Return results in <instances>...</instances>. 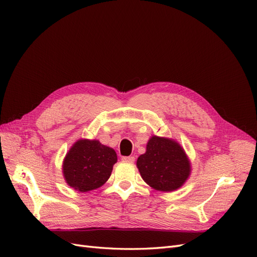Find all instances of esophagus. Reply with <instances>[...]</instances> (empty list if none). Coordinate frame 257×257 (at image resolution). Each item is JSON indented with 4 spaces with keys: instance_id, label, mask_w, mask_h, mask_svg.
<instances>
[{
    "instance_id": "obj_1",
    "label": "esophagus",
    "mask_w": 257,
    "mask_h": 257,
    "mask_svg": "<svg viewBox=\"0 0 257 257\" xmlns=\"http://www.w3.org/2000/svg\"><path fill=\"white\" fill-rule=\"evenodd\" d=\"M122 161L125 163H134L135 162V158L134 157H123Z\"/></svg>"
}]
</instances>
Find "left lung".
Returning a JSON list of instances; mask_svg holds the SVG:
<instances>
[{
  "label": "left lung",
  "mask_w": 257,
  "mask_h": 257,
  "mask_svg": "<svg viewBox=\"0 0 257 257\" xmlns=\"http://www.w3.org/2000/svg\"><path fill=\"white\" fill-rule=\"evenodd\" d=\"M136 165L144 181L162 192L181 188L191 174V163L183 148L165 137L152 136Z\"/></svg>",
  "instance_id": "left-lung-1"
}]
</instances>
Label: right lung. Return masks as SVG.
Instances as JSON below:
<instances>
[{
  "instance_id": "right-lung-1",
  "label": "right lung",
  "mask_w": 257,
  "mask_h": 257,
  "mask_svg": "<svg viewBox=\"0 0 257 257\" xmlns=\"http://www.w3.org/2000/svg\"><path fill=\"white\" fill-rule=\"evenodd\" d=\"M116 160L112 148L95 139H79L63 161V176L66 183L76 191L89 192L102 186L109 179Z\"/></svg>"
}]
</instances>
